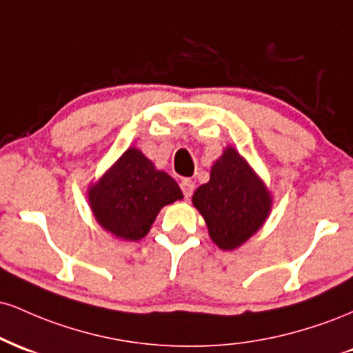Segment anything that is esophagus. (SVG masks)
Masks as SVG:
<instances>
[{
  "instance_id": "34e87169",
  "label": "esophagus",
  "mask_w": 353,
  "mask_h": 353,
  "mask_svg": "<svg viewBox=\"0 0 353 353\" xmlns=\"http://www.w3.org/2000/svg\"><path fill=\"white\" fill-rule=\"evenodd\" d=\"M194 188H196V184H194V182L190 179H182L181 181V189H182V192H184L185 199H189V197L192 196Z\"/></svg>"
}]
</instances>
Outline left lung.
<instances>
[{
	"label": "left lung",
	"instance_id": "8db88e82",
	"mask_svg": "<svg viewBox=\"0 0 353 353\" xmlns=\"http://www.w3.org/2000/svg\"><path fill=\"white\" fill-rule=\"evenodd\" d=\"M192 204L204 217L214 244L234 250L261 229L272 197L244 157L225 148L210 169L209 182L194 192Z\"/></svg>",
	"mask_w": 353,
	"mask_h": 353
}]
</instances>
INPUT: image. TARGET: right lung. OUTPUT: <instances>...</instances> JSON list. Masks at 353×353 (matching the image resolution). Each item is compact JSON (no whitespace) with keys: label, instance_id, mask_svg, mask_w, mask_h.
Listing matches in <instances>:
<instances>
[{"label":"right lung","instance_id":"1","mask_svg":"<svg viewBox=\"0 0 353 353\" xmlns=\"http://www.w3.org/2000/svg\"><path fill=\"white\" fill-rule=\"evenodd\" d=\"M91 210L101 228L124 241H139L164 205L182 199L177 182L139 149L129 148L88 190Z\"/></svg>","mask_w":353,"mask_h":353}]
</instances>
